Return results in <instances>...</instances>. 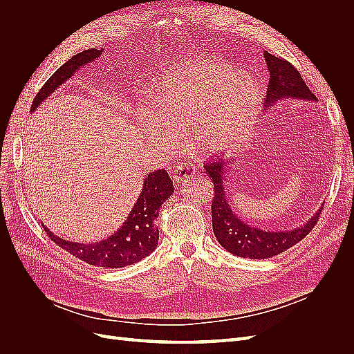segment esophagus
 I'll use <instances>...</instances> for the list:
<instances>
[{"instance_id": "1", "label": "esophagus", "mask_w": 354, "mask_h": 354, "mask_svg": "<svg viewBox=\"0 0 354 354\" xmlns=\"http://www.w3.org/2000/svg\"><path fill=\"white\" fill-rule=\"evenodd\" d=\"M195 176V169L185 165V164H178L174 169H173V174H171V178H173L174 183H181V181H186L189 178H192Z\"/></svg>"}]
</instances>
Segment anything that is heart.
<instances>
[{
  "label": "heart",
  "instance_id": "obj_1",
  "mask_svg": "<svg viewBox=\"0 0 354 354\" xmlns=\"http://www.w3.org/2000/svg\"><path fill=\"white\" fill-rule=\"evenodd\" d=\"M261 102L257 81L227 63L195 59L177 68L156 88L152 108L138 112L147 140L174 147L187 130L198 152L232 145L252 124Z\"/></svg>",
  "mask_w": 354,
  "mask_h": 354
}]
</instances>
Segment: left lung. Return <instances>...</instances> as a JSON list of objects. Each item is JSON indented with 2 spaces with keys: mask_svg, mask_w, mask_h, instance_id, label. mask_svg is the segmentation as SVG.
Wrapping results in <instances>:
<instances>
[{
  "mask_svg": "<svg viewBox=\"0 0 354 354\" xmlns=\"http://www.w3.org/2000/svg\"><path fill=\"white\" fill-rule=\"evenodd\" d=\"M264 59L270 72L264 100L266 108L273 106L277 100L288 97L317 100L301 78V73L288 60L276 57L267 51H264ZM229 165L230 160H223L220 158H212L211 160H207V164H203V168L214 183V198L211 202L212 230L224 250L233 255L243 257V259H270V257L281 254L303 241L313 230L324 207H320L315 216L301 227H295L292 230H261L260 227L243 223L232 211L226 187H224V181H226L224 173L230 168Z\"/></svg>",
  "mask_w": 354,
  "mask_h": 354,
  "instance_id": "left-lung-1",
  "label": "left lung"
}]
</instances>
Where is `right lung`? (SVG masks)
Returning a JSON list of instances; mask_svg holds the SVG:
<instances>
[{"instance_id": "add662e5", "label": "right lung", "mask_w": 354, "mask_h": 354, "mask_svg": "<svg viewBox=\"0 0 354 354\" xmlns=\"http://www.w3.org/2000/svg\"><path fill=\"white\" fill-rule=\"evenodd\" d=\"M102 51L103 50L97 48L84 50L69 59L42 85L34 102H32L30 111L34 112L53 91L68 81L81 66L99 59ZM173 181H171L164 168L147 174L142 194L134 203L130 216H128L121 229L116 230L111 238L93 243H77L60 239L42 223L41 226L44 227L53 242L57 243L60 248L68 251L73 257H77L81 261L91 266L106 267V269H121V267L138 263L156 248L159 239V230L156 227L159 208L173 195Z\"/></svg>"}]
</instances>
